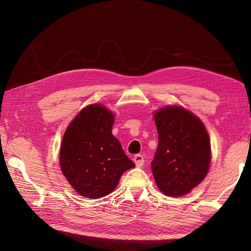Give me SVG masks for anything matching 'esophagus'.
<instances>
[{
    "mask_svg": "<svg viewBox=\"0 0 251 251\" xmlns=\"http://www.w3.org/2000/svg\"><path fill=\"white\" fill-rule=\"evenodd\" d=\"M133 161L136 165V167H142L143 163H144V157L141 155V154H135L134 157H133Z\"/></svg>",
    "mask_w": 251,
    "mask_h": 251,
    "instance_id": "1",
    "label": "esophagus"
}]
</instances>
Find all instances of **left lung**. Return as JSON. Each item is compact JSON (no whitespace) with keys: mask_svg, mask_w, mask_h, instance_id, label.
Wrapping results in <instances>:
<instances>
[{"mask_svg":"<svg viewBox=\"0 0 251 251\" xmlns=\"http://www.w3.org/2000/svg\"><path fill=\"white\" fill-rule=\"evenodd\" d=\"M159 146L151 170L159 189L169 196L189 193L205 178L210 164V143L203 123L178 105L153 114Z\"/></svg>","mask_w":251,"mask_h":251,"instance_id":"obj_1","label":"left lung"}]
</instances>
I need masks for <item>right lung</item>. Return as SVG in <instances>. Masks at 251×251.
<instances>
[{"mask_svg": "<svg viewBox=\"0 0 251 251\" xmlns=\"http://www.w3.org/2000/svg\"><path fill=\"white\" fill-rule=\"evenodd\" d=\"M114 115L101 104H90L66 129L60 149L61 170L70 185L88 199H100L118 185L134 163L112 134Z\"/></svg>", "mask_w": 251, "mask_h": 251, "instance_id": "add662e5", "label": "right lung"}]
</instances>
